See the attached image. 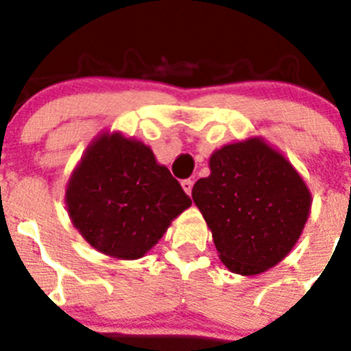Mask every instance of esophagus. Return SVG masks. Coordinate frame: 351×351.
<instances>
[{"instance_id": "1", "label": "esophagus", "mask_w": 351, "mask_h": 351, "mask_svg": "<svg viewBox=\"0 0 351 351\" xmlns=\"http://www.w3.org/2000/svg\"><path fill=\"white\" fill-rule=\"evenodd\" d=\"M182 187H183V191H185L189 195H191L192 194V187H194V182H192V180H183Z\"/></svg>"}]
</instances>
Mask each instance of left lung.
Wrapping results in <instances>:
<instances>
[{
    "mask_svg": "<svg viewBox=\"0 0 351 351\" xmlns=\"http://www.w3.org/2000/svg\"><path fill=\"white\" fill-rule=\"evenodd\" d=\"M192 199L229 271L254 276L289 255L311 210V192L290 160L262 138L215 150Z\"/></svg>",
    "mask_w": 351,
    "mask_h": 351,
    "instance_id": "obj_1",
    "label": "left lung"
}]
</instances>
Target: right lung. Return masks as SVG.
<instances>
[{
  "label": "right lung",
  "mask_w": 351,
  "mask_h": 351,
  "mask_svg": "<svg viewBox=\"0 0 351 351\" xmlns=\"http://www.w3.org/2000/svg\"><path fill=\"white\" fill-rule=\"evenodd\" d=\"M64 201L85 241L124 261L143 257L192 204L152 148L117 131L103 132L85 148Z\"/></svg>",
  "instance_id": "obj_1"
}]
</instances>
